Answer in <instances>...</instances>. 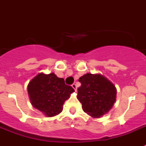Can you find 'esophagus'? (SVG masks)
<instances>
[{
	"label": "esophagus",
	"mask_w": 146,
	"mask_h": 146,
	"mask_svg": "<svg viewBox=\"0 0 146 146\" xmlns=\"http://www.w3.org/2000/svg\"><path fill=\"white\" fill-rule=\"evenodd\" d=\"M72 87H73V89H74V90H75L76 92V89H77V86H76V85L73 83V84L72 85Z\"/></svg>",
	"instance_id": "1"
}]
</instances>
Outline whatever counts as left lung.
Listing matches in <instances>:
<instances>
[{"label":"left lung","instance_id":"1","mask_svg":"<svg viewBox=\"0 0 146 146\" xmlns=\"http://www.w3.org/2000/svg\"><path fill=\"white\" fill-rule=\"evenodd\" d=\"M77 98L82 110L93 118H99L110 111L116 102L117 89L104 76L86 73L79 80Z\"/></svg>","mask_w":146,"mask_h":146}]
</instances>
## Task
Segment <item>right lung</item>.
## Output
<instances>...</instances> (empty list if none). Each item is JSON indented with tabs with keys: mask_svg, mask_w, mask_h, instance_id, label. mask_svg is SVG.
Returning <instances> with one entry per match:
<instances>
[{
	"mask_svg": "<svg viewBox=\"0 0 146 146\" xmlns=\"http://www.w3.org/2000/svg\"><path fill=\"white\" fill-rule=\"evenodd\" d=\"M27 89L32 105L48 117L59 114L64 102L74 92L63 78L57 77L54 73H38L29 82Z\"/></svg>",
	"mask_w": 146,
	"mask_h": 146,
	"instance_id": "add662e5",
	"label": "right lung"
}]
</instances>
